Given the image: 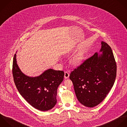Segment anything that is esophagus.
Segmentation results:
<instances>
[{"mask_svg":"<svg viewBox=\"0 0 127 127\" xmlns=\"http://www.w3.org/2000/svg\"><path fill=\"white\" fill-rule=\"evenodd\" d=\"M70 74L68 72H65L64 74V77L65 79H68L69 77Z\"/></svg>","mask_w":127,"mask_h":127,"instance_id":"34e87169","label":"esophagus"}]
</instances>
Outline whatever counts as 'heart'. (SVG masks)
<instances>
[{"mask_svg": "<svg viewBox=\"0 0 127 127\" xmlns=\"http://www.w3.org/2000/svg\"><path fill=\"white\" fill-rule=\"evenodd\" d=\"M82 56H78L77 57H76V58H75L73 60V62L74 64H79L81 61H82Z\"/></svg>", "mask_w": 127, "mask_h": 127, "instance_id": "heart-1", "label": "heart"}]
</instances>
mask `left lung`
<instances>
[{"instance_id": "left-lung-1", "label": "left lung", "mask_w": 127, "mask_h": 127, "mask_svg": "<svg viewBox=\"0 0 127 127\" xmlns=\"http://www.w3.org/2000/svg\"><path fill=\"white\" fill-rule=\"evenodd\" d=\"M100 53L96 52L70 75L79 101L93 107L101 103L115 81L117 66L110 46L101 41Z\"/></svg>"}]
</instances>
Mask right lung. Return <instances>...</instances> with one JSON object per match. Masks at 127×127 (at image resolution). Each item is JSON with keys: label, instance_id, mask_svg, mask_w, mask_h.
I'll return each mask as SVG.
<instances>
[{"label": "right lung", "instance_id": "add662e5", "mask_svg": "<svg viewBox=\"0 0 127 127\" xmlns=\"http://www.w3.org/2000/svg\"><path fill=\"white\" fill-rule=\"evenodd\" d=\"M12 73L18 92L30 105L43 111L54 107L57 103V88L64 79L63 71L49 69L38 76H28L20 69L15 54Z\"/></svg>", "mask_w": 127, "mask_h": 127}]
</instances>
